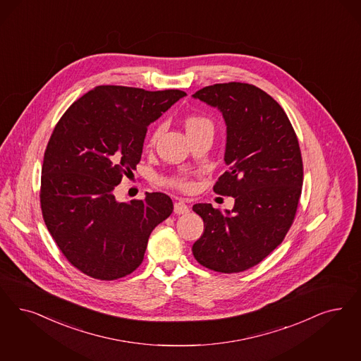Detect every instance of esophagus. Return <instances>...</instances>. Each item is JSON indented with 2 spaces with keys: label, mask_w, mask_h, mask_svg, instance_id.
<instances>
[{
  "label": "esophagus",
  "mask_w": 361,
  "mask_h": 361,
  "mask_svg": "<svg viewBox=\"0 0 361 361\" xmlns=\"http://www.w3.org/2000/svg\"><path fill=\"white\" fill-rule=\"evenodd\" d=\"M173 211L177 214H185V213L189 212V208H188V205L184 200H178V201L174 202Z\"/></svg>",
  "instance_id": "1"
}]
</instances>
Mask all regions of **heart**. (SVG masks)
Wrapping results in <instances>:
<instances>
[{
    "mask_svg": "<svg viewBox=\"0 0 361 361\" xmlns=\"http://www.w3.org/2000/svg\"><path fill=\"white\" fill-rule=\"evenodd\" d=\"M160 129H161L160 126H156L152 130V133L148 137V145L149 147L156 142L157 137L160 135ZM185 129H187L188 135L201 132V130H211V132H213V124H212L211 120L205 116L192 114V116H188L187 120H185ZM161 183L168 185V187L178 188L181 190H190L195 187L190 177L185 173L174 174L171 177H165V178H162Z\"/></svg>",
    "mask_w": 361,
    "mask_h": 361,
    "instance_id": "obj_1",
    "label": "heart"
}]
</instances>
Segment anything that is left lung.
<instances>
[{"instance_id": "obj_1", "label": "left lung", "mask_w": 361, "mask_h": 361, "mask_svg": "<svg viewBox=\"0 0 361 361\" xmlns=\"http://www.w3.org/2000/svg\"><path fill=\"white\" fill-rule=\"evenodd\" d=\"M220 109L226 124L225 164L213 190L232 196V211L195 204L204 233L193 244L197 262L216 272L238 274L262 262L293 224L302 187V159L284 109L260 87L225 82L193 94Z\"/></svg>"}]
</instances>
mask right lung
Returning <instances> with one entry per match:
<instances>
[{
  "label": "right lung",
  "instance_id": "obj_1",
  "mask_svg": "<svg viewBox=\"0 0 361 361\" xmlns=\"http://www.w3.org/2000/svg\"><path fill=\"white\" fill-rule=\"evenodd\" d=\"M187 96L99 85L75 101L54 126L44 154L39 202L66 260L99 280L132 274L152 231L171 216L165 193L118 202L113 189L141 160L148 125Z\"/></svg>",
  "mask_w": 361,
  "mask_h": 361
}]
</instances>
